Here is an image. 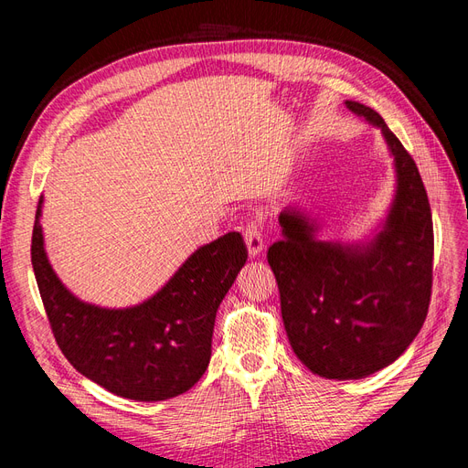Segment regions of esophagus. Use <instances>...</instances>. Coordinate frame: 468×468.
<instances>
[{"instance_id":"34e87169","label":"esophagus","mask_w":468,"mask_h":468,"mask_svg":"<svg viewBox=\"0 0 468 468\" xmlns=\"http://www.w3.org/2000/svg\"><path fill=\"white\" fill-rule=\"evenodd\" d=\"M244 239L248 244V251L251 258H256L263 250V222H261V215L253 217L244 229Z\"/></svg>"}]
</instances>
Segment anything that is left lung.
I'll return each mask as SVG.
<instances>
[{
	"mask_svg": "<svg viewBox=\"0 0 468 468\" xmlns=\"http://www.w3.org/2000/svg\"><path fill=\"white\" fill-rule=\"evenodd\" d=\"M347 109L380 129L394 158L396 193L367 244L318 239V224L287 207L282 238L267 250L292 351L325 378L369 377L399 359L428 316L433 222L418 165L377 111Z\"/></svg>",
	"mask_w": 468,
	"mask_h": 468,
	"instance_id": "1",
	"label": "left lung"
}]
</instances>
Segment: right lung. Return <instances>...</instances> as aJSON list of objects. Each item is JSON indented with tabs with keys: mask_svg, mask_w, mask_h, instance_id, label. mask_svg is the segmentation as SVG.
Returning a JSON list of instances; mask_svg holds the SVG:
<instances>
[{
	"mask_svg": "<svg viewBox=\"0 0 468 468\" xmlns=\"http://www.w3.org/2000/svg\"><path fill=\"white\" fill-rule=\"evenodd\" d=\"M37 207L31 261L56 344L83 377L122 399L158 402L189 390L210 361L217 310L248 250L239 232L201 246L176 275L131 308L80 301L56 277Z\"/></svg>",
	"mask_w": 468,
	"mask_h": 468,
	"instance_id": "obj_1",
	"label": "right lung"
}]
</instances>
